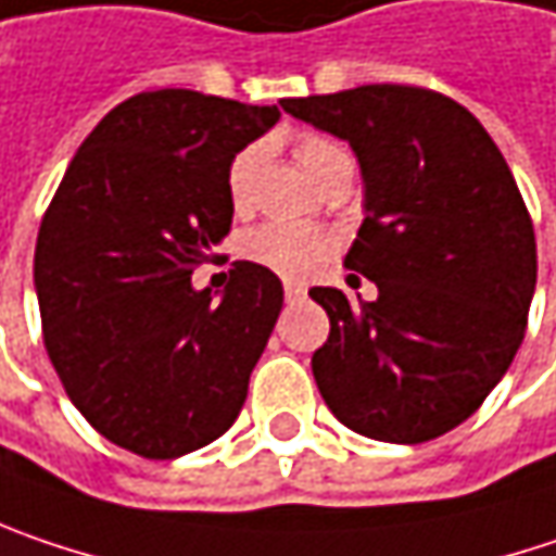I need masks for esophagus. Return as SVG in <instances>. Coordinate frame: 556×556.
I'll return each mask as SVG.
<instances>
[{"instance_id": "obj_1", "label": "esophagus", "mask_w": 556, "mask_h": 556, "mask_svg": "<svg viewBox=\"0 0 556 556\" xmlns=\"http://www.w3.org/2000/svg\"><path fill=\"white\" fill-rule=\"evenodd\" d=\"M306 294V288L300 285V281H285V298L288 300H298Z\"/></svg>"}]
</instances>
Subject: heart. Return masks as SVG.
Listing matches in <instances>:
<instances>
[{
    "instance_id": "obj_1",
    "label": "heart",
    "mask_w": 556,
    "mask_h": 556,
    "mask_svg": "<svg viewBox=\"0 0 556 556\" xmlns=\"http://www.w3.org/2000/svg\"><path fill=\"white\" fill-rule=\"evenodd\" d=\"M298 161L309 177L319 179L329 167H336L338 161H348V154L336 141L323 139V136H303L298 141ZM258 164H262V144H247L233 154L227 167V199L233 212H247L253 205ZM240 253L253 265H262L281 278H309L332 258L336 237L323 227L271 220L243 237Z\"/></svg>"
}]
</instances>
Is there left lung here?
<instances>
[{
    "instance_id": "left-lung-1",
    "label": "left lung",
    "mask_w": 556,
    "mask_h": 556,
    "mask_svg": "<svg viewBox=\"0 0 556 556\" xmlns=\"http://www.w3.org/2000/svg\"><path fill=\"white\" fill-rule=\"evenodd\" d=\"M281 106L351 144L364 224L344 265L379 291L370 303L309 291L332 326L313 354L319 395L361 437H443L481 408L526 336L538 250L519 186L488 129L437 91L364 85Z\"/></svg>"
}]
</instances>
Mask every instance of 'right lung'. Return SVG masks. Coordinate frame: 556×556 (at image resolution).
I'll use <instances>...</instances> for the list:
<instances>
[{
	"label": "right lung",
	"mask_w": 556,
	"mask_h": 556,
	"mask_svg": "<svg viewBox=\"0 0 556 556\" xmlns=\"http://www.w3.org/2000/svg\"><path fill=\"white\" fill-rule=\"evenodd\" d=\"M189 88L113 106L75 151L40 220L34 288L43 344L72 405L110 443L179 458L227 433L285 288L233 262L224 291L192 271L230 230L227 167L278 123Z\"/></svg>",
	"instance_id": "obj_1"
}]
</instances>
